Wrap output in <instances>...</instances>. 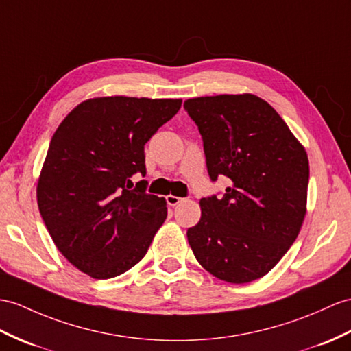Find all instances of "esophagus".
Masks as SVG:
<instances>
[{
    "instance_id": "34e87169",
    "label": "esophagus",
    "mask_w": 351,
    "mask_h": 351,
    "mask_svg": "<svg viewBox=\"0 0 351 351\" xmlns=\"http://www.w3.org/2000/svg\"><path fill=\"white\" fill-rule=\"evenodd\" d=\"M182 201H183V198H178V196H174V195L167 196V202H168V205H171V207H176V205H178Z\"/></svg>"
}]
</instances>
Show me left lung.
I'll return each instance as SVG.
<instances>
[{
  "label": "left lung",
  "mask_w": 351,
  "mask_h": 351,
  "mask_svg": "<svg viewBox=\"0 0 351 351\" xmlns=\"http://www.w3.org/2000/svg\"><path fill=\"white\" fill-rule=\"evenodd\" d=\"M198 125L211 180L230 178L221 198L199 201L187 229L196 261L219 280L243 285L276 267L306 215L305 147L267 101L253 93L184 101Z\"/></svg>",
  "instance_id": "8db88e82"
}]
</instances>
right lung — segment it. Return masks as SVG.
Masks as SVG:
<instances>
[{"instance_id": "1", "label": "right lung", "mask_w": 351, "mask_h": 351, "mask_svg": "<svg viewBox=\"0 0 351 351\" xmlns=\"http://www.w3.org/2000/svg\"><path fill=\"white\" fill-rule=\"evenodd\" d=\"M182 99L97 97L55 131L37 182L40 215L56 249L92 278L121 276L146 256L167 219V201L131 191L146 174L144 144Z\"/></svg>"}]
</instances>
